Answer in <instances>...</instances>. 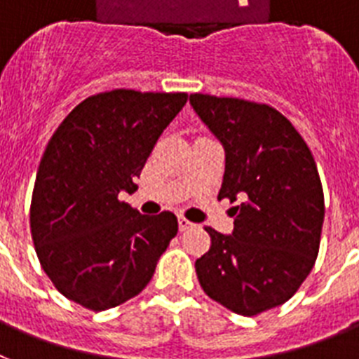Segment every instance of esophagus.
I'll return each instance as SVG.
<instances>
[{
    "instance_id": "esophagus-1",
    "label": "esophagus",
    "mask_w": 359,
    "mask_h": 359,
    "mask_svg": "<svg viewBox=\"0 0 359 359\" xmlns=\"http://www.w3.org/2000/svg\"><path fill=\"white\" fill-rule=\"evenodd\" d=\"M191 226H194V222L188 221L186 217H179V230L180 231L188 230V228H191Z\"/></svg>"
}]
</instances>
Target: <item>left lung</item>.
<instances>
[{"label": "left lung", "instance_id": "8db88e82", "mask_svg": "<svg viewBox=\"0 0 359 359\" xmlns=\"http://www.w3.org/2000/svg\"><path fill=\"white\" fill-rule=\"evenodd\" d=\"M194 109L224 146L219 201L233 233L206 226L212 245L195 261L203 290L241 316L283 305L316 263L325 219L323 186L309 146L272 105L194 93Z\"/></svg>", "mask_w": 359, "mask_h": 359}]
</instances>
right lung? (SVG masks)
Wrapping results in <instances>:
<instances>
[{
    "label": "right lung",
    "mask_w": 359,
    "mask_h": 359,
    "mask_svg": "<svg viewBox=\"0 0 359 359\" xmlns=\"http://www.w3.org/2000/svg\"><path fill=\"white\" fill-rule=\"evenodd\" d=\"M186 102V93H98L50 137L32 189L31 233L41 268L67 299L102 312L151 281L177 217L142 215L118 195L138 188L135 179Z\"/></svg>",
    "instance_id": "1"
}]
</instances>
